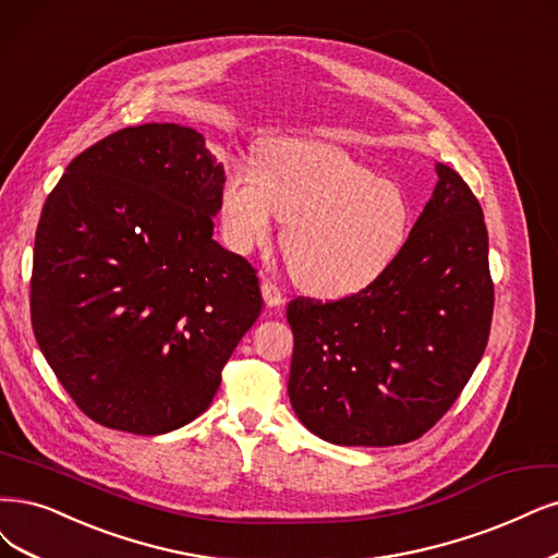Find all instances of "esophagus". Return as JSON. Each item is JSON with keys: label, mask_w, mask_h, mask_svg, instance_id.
Instances as JSON below:
<instances>
[{"label": "esophagus", "mask_w": 558, "mask_h": 558, "mask_svg": "<svg viewBox=\"0 0 558 558\" xmlns=\"http://www.w3.org/2000/svg\"><path fill=\"white\" fill-rule=\"evenodd\" d=\"M262 296H264L266 305H271V307L284 303V294L280 292V287L271 280H262Z\"/></svg>", "instance_id": "34e87169"}]
</instances>
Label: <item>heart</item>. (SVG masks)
Masks as SVG:
<instances>
[{
    "label": "heart",
    "mask_w": 558,
    "mask_h": 558,
    "mask_svg": "<svg viewBox=\"0 0 558 558\" xmlns=\"http://www.w3.org/2000/svg\"><path fill=\"white\" fill-rule=\"evenodd\" d=\"M284 222L287 268L319 296H347L379 278L409 234L411 206L396 181L354 160L336 144L280 142L253 170L232 168L220 189L222 234L251 253Z\"/></svg>",
    "instance_id": "1"
}]
</instances>
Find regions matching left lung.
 <instances>
[{
	"label": "left lung",
	"instance_id": "obj_1",
	"mask_svg": "<svg viewBox=\"0 0 558 558\" xmlns=\"http://www.w3.org/2000/svg\"><path fill=\"white\" fill-rule=\"evenodd\" d=\"M439 181L386 271L338 301L294 299L287 393L299 421L338 446L423 437L462 393L489 338L487 227L464 179Z\"/></svg>",
	"mask_w": 558,
	"mask_h": 558
}]
</instances>
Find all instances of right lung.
Segmentation results:
<instances>
[{"label": "right lung", "instance_id": "add662e5", "mask_svg": "<svg viewBox=\"0 0 558 558\" xmlns=\"http://www.w3.org/2000/svg\"><path fill=\"white\" fill-rule=\"evenodd\" d=\"M222 162L179 123L117 131L40 211L32 326L82 414L165 435L211 404L259 313L257 271L214 239Z\"/></svg>", "mask_w": 558, "mask_h": 558}]
</instances>
